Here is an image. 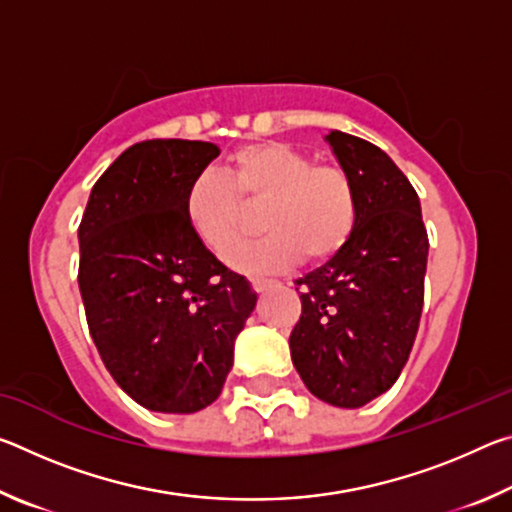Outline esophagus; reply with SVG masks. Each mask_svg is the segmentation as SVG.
I'll use <instances>...</instances> for the list:
<instances>
[{
  "label": "esophagus",
  "instance_id": "1",
  "mask_svg": "<svg viewBox=\"0 0 512 512\" xmlns=\"http://www.w3.org/2000/svg\"><path fill=\"white\" fill-rule=\"evenodd\" d=\"M250 284H253V289L259 293V291H266V289L275 287L277 280H268V277H253V280H250Z\"/></svg>",
  "mask_w": 512,
  "mask_h": 512
}]
</instances>
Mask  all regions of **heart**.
Here are the masks:
<instances>
[{
  "instance_id": "heart-1",
  "label": "heart",
  "mask_w": 512,
  "mask_h": 512,
  "mask_svg": "<svg viewBox=\"0 0 512 512\" xmlns=\"http://www.w3.org/2000/svg\"><path fill=\"white\" fill-rule=\"evenodd\" d=\"M244 201L262 203L266 235L241 250L232 266L246 273L298 262H327L348 246L359 225L354 178L339 164H314L307 153L277 140L244 144L230 155L225 176L201 171L185 194L194 235L216 257L230 259L246 235Z\"/></svg>"
}]
</instances>
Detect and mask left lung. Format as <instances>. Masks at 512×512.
<instances>
[{
	"label": "left lung",
	"instance_id": "8db88e82",
	"mask_svg": "<svg viewBox=\"0 0 512 512\" xmlns=\"http://www.w3.org/2000/svg\"><path fill=\"white\" fill-rule=\"evenodd\" d=\"M327 142L359 189L361 214L339 255L296 280L302 314L291 359L318 400L359 409L391 388L418 334L429 237L400 167L361 137Z\"/></svg>",
	"mask_w": 512,
	"mask_h": 512
}]
</instances>
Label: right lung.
<instances>
[{
  "instance_id": "add662e5",
  "label": "right lung",
  "mask_w": 512,
  "mask_h": 512,
  "mask_svg": "<svg viewBox=\"0 0 512 512\" xmlns=\"http://www.w3.org/2000/svg\"><path fill=\"white\" fill-rule=\"evenodd\" d=\"M219 149L133 144L94 183L79 225V289L101 361L144 409L194 413L221 395L257 296L194 235L185 194Z\"/></svg>"
}]
</instances>
